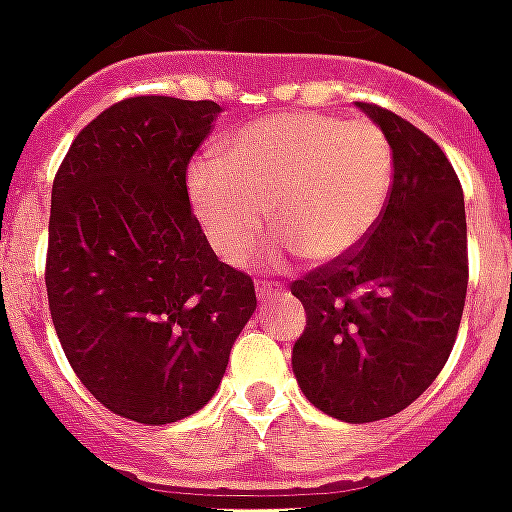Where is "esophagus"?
Instances as JSON below:
<instances>
[{
	"instance_id": "34e87169",
	"label": "esophagus",
	"mask_w": 512,
	"mask_h": 512,
	"mask_svg": "<svg viewBox=\"0 0 512 512\" xmlns=\"http://www.w3.org/2000/svg\"><path fill=\"white\" fill-rule=\"evenodd\" d=\"M255 293H257V298H260V301H268V298H274V295L279 293V287H276L274 282H266V279H260V282H257V287H255Z\"/></svg>"
}]
</instances>
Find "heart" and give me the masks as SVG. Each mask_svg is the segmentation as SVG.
<instances>
[{"label":"heart","mask_w":512,"mask_h":512,"mask_svg":"<svg viewBox=\"0 0 512 512\" xmlns=\"http://www.w3.org/2000/svg\"><path fill=\"white\" fill-rule=\"evenodd\" d=\"M219 160L189 168V198L208 244L246 263L268 225L276 252L306 263L347 255L380 222L393 184V151L369 119L295 111L252 121Z\"/></svg>","instance_id":"obj_1"}]
</instances>
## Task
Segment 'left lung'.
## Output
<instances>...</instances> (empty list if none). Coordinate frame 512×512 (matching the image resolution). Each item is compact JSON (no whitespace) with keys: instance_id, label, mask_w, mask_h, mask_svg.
Segmentation results:
<instances>
[{"instance_id":"obj_1","label":"left lung","mask_w":512,"mask_h":512,"mask_svg":"<svg viewBox=\"0 0 512 512\" xmlns=\"http://www.w3.org/2000/svg\"><path fill=\"white\" fill-rule=\"evenodd\" d=\"M393 151L388 206L347 255L295 279L306 328L293 372L317 410L372 423L410 407L456 344L469 282L464 189L437 143L374 102H358Z\"/></svg>"}]
</instances>
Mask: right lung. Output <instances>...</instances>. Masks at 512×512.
Returning a JSON list of instances; mask_svg holds the SVG:
<instances>
[{"label":"right lung","mask_w":512,"mask_h":512,"mask_svg":"<svg viewBox=\"0 0 512 512\" xmlns=\"http://www.w3.org/2000/svg\"><path fill=\"white\" fill-rule=\"evenodd\" d=\"M214 100L140 94L75 135L56 170L45 287L56 336L113 415L165 426L198 412L257 306L252 276L217 260L187 168Z\"/></svg>","instance_id":"obj_1"}]
</instances>
